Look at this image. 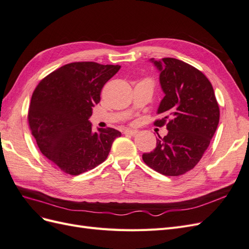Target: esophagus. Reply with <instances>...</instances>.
Instances as JSON below:
<instances>
[{
    "instance_id": "34e87169",
    "label": "esophagus",
    "mask_w": 249,
    "mask_h": 249,
    "mask_svg": "<svg viewBox=\"0 0 249 249\" xmlns=\"http://www.w3.org/2000/svg\"><path fill=\"white\" fill-rule=\"evenodd\" d=\"M137 133H138L137 130H131V129L124 130V134L125 135H130V136H134V135H136Z\"/></svg>"
}]
</instances>
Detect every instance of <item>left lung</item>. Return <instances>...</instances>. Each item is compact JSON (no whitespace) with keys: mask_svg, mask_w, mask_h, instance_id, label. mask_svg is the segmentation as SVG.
I'll use <instances>...</instances> for the list:
<instances>
[{"mask_svg":"<svg viewBox=\"0 0 249 249\" xmlns=\"http://www.w3.org/2000/svg\"><path fill=\"white\" fill-rule=\"evenodd\" d=\"M160 71L165 96L158 108L168 134L158 135L157 146L142 155L144 163L167 177H178L195 167L219 124V106L211 82L200 71L175 58L150 59Z\"/></svg>","mask_w":249,"mask_h":249,"instance_id":"1","label":"left lung"}]
</instances>
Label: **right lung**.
<instances>
[{
	"mask_svg": "<svg viewBox=\"0 0 249 249\" xmlns=\"http://www.w3.org/2000/svg\"><path fill=\"white\" fill-rule=\"evenodd\" d=\"M119 65L96 62L65 64L43 78L30 103V130L40 152L63 172L79 176L107 159L119 131L92 132L89 117L104 85Z\"/></svg>",
	"mask_w": 249,
	"mask_h": 249,
	"instance_id": "right-lung-1",
	"label": "right lung"
}]
</instances>
